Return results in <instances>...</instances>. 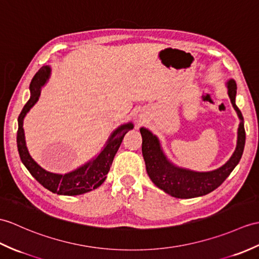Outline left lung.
Here are the masks:
<instances>
[{
	"mask_svg": "<svg viewBox=\"0 0 259 259\" xmlns=\"http://www.w3.org/2000/svg\"><path fill=\"white\" fill-rule=\"evenodd\" d=\"M227 93L234 109L240 120L237 131V144L233 155L224 165L213 171L196 172L174 165L166 158L157 136L151 131L141 128L142 155L146 162L147 173L151 181L165 193L178 198H192L211 193L223 183L235 169L242 158L245 147V128L242 112L235 104L237 86L234 79L226 82Z\"/></svg>",
	"mask_w": 259,
	"mask_h": 259,
	"instance_id": "left-lung-1",
	"label": "left lung"
}]
</instances>
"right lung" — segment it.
<instances>
[{"label":"right lung","instance_id":"right-lung-1","mask_svg":"<svg viewBox=\"0 0 259 259\" xmlns=\"http://www.w3.org/2000/svg\"><path fill=\"white\" fill-rule=\"evenodd\" d=\"M51 75L50 66H43L37 73L35 74L29 85L31 90V98L28 99L26 105L24 106L22 112L19 116V130H17V150H19L21 161L25 165L29 173L38 181L45 189L50 190L53 193L59 195H79L87 193L100 186L107 178V174L110 170L113 158L118 151L120 144L122 142L124 135L131 129H134L132 122L121 124L115 131L105 144L97 157L87 162L78 169L66 174H56L44 170L39 166L33 158L29 155L24 136L23 120L29 109L37 102L40 89L45 85Z\"/></svg>","mask_w":259,"mask_h":259}]
</instances>
